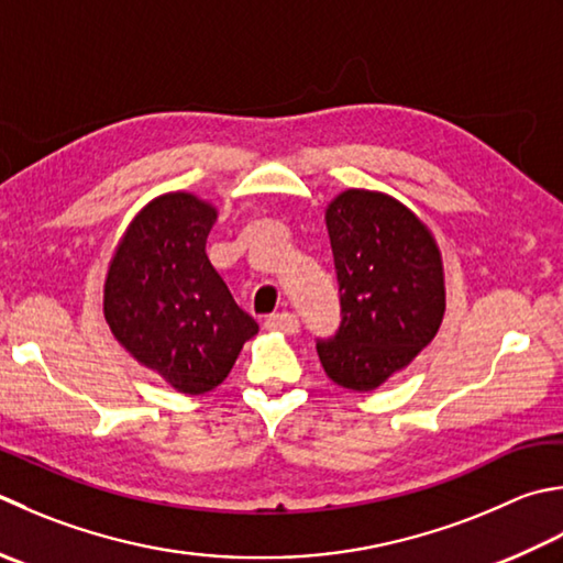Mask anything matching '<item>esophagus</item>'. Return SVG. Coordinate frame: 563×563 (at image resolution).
I'll list each match as a JSON object with an SVG mask.
<instances>
[{
    "label": "esophagus",
    "mask_w": 563,
    "mask_h": 563,
    "mask_svg": "<svg viewBox=\"0 0 563 563\" xmlns=\"http://www.w3.org/2000/svg\"><path fill=\"white\" fill-rule=\"evenodd\" d=\"M266 329L271 332H283V334H297V329H300V319L292 312H278V314H271L266 319Z\"/></svg>",
    "instance_id": "34e87169"
}]
</instances>
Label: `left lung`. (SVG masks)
Wrapping results in <instances>:
<instances>
[{"instance_id":"1","label":"left lung","mask_w":563,"mask_h":563,"mask_svg":"<svg viewBox=\"0 0 563 563\" xmlns=\"http://www.w3.org/2000/svg\"><path fill=\"white\" fill-rule=\"evenodd\" d=\"M341 322L317 339L327 376L366 393L405 368L444 317L442 258L432 234L388 195L346 190L327 209Z\"/></svg>"}]
</instances>
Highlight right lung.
<instances>
[{
	"label": "right lung",
	"instance_id": "1",
	"mask_svg": "<svg viewBox=\"0 0 563 563\" xmlns=\"http://www.w3.org/2000/svg\"><path fill=\"white\" fill-rule=\"evenodd\" d=\"M214 219L195 195L158 197L126 229L104 283V317L121 346L187 395L217 388L258 332L207 258Z\"/></svg>",
	"mask_w": 563,
	"mask_h": 563
}]
</instances>
